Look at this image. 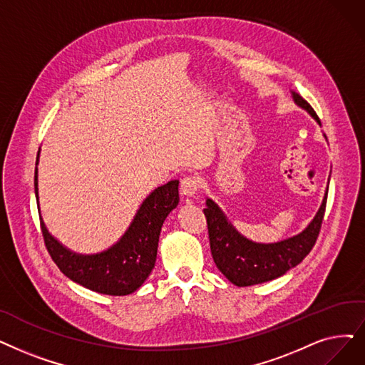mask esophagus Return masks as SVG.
Segmentation results:
<instances>
[{"label": "esophagus", "mask_w": 365, "mask_h": 365, "mask_svg": "<svg viewBox=\"0 0 365 365\" xmlns=\"http://www.w3.org/2000/svg\"><path fill=\"white\" fill-rule=\"evenodd\" d=\"M200 179L197 176H186L180 182V194L185 197H194L200 189Z\"/></svg>", "instance_id": "1"}]
</instances>
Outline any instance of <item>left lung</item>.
<instances>
[{
	"label": "left lung",
	"mask_w": 365,
	"mask_h": 365,
	"mask_svg": "<svg viewBox=\"0 0 365 365\" xmlns=\"http://www.w3.org/2000/svg\"><path fill=\"white\" fill-rule=\"evenodd\" d=\"M294 103L321 125L318 115L310 104L291 91ZM327 138V137H325ZM328 197V187L319 210L316 212L310 224L297 235L276 243H257L240 234L228 220L225 213L212 200H205L204 216L207 219L212 257L224 274L235 287H252V284L274 280L303 261L316 243L322 225Z\"/></svg>",
	"instance_id": "obj_1"
}]
</instances>
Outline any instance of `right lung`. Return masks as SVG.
<instances>
[{
  "label": "right lung",
  "instance_id": "right-lung-1",
  "mask_svg": "<svg viewBox=\"0 0 365 365\" xmlns=\"http://www.w3.org/2000/svg\"><path fill=\"white\" fill-rule=\"evenodd\" d=\"M40 150L37 153L38 165ZM34 189L38 204V168L36 167ZM179 204V180L158 186L141 202L130 227L120 239L98 253H77L66 247L46 228L40 217L44 243L59 270L82 287L106 294L128 295L135 292L152 273L158 242L164 220Z\"/></svg>",
  "mask_w": 365,
  "mask_h": 365
}]
</instances>
